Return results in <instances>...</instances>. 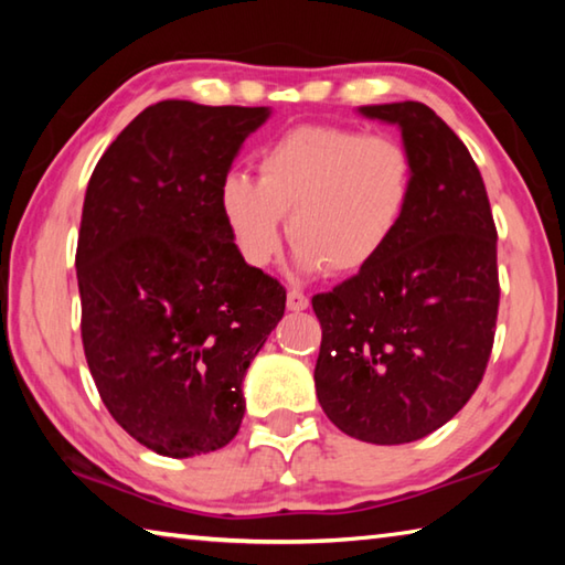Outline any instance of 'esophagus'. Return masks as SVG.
Segmentation results:
<instances>
[{
  "mask_svg": "<svg viewBox=\"0 0 565 565\" xmlns=\"http://www.w3.org/2000/svg\"><path fill=\"white\" fill-rule=\"evenodd\" d=\"M286 306H289V311H303L309 309V296L299 289H291L286 294Z\"/></svg>",
  "mask_w": 565,
  "mask_h": 565,
  "instance_id": "esophagus-1",
  "label": "esophagus"
}]
</instances>
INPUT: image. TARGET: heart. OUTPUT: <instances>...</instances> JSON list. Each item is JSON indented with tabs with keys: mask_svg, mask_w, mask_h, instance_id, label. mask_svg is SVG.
Segmentation results:
<instances>
[{
	"mask_svg": "<svg viewBox=\"0 0 565 565\" xmlns=\"http://www.w3.org/2000/svg\"><path fill=\"white\" fill-rule=\"evenodd\" d=\"M259 179L226 171L218 212L248 266H266L286 234L301 271L349 274L384 252L414 194V159L388 134L303 124L256 157Z\"/></svg>",
	"mask_w": 565,
	"mask_h": 565,
	"instance_id": "heart-1",
	"label": "heart"
}]
</instances>
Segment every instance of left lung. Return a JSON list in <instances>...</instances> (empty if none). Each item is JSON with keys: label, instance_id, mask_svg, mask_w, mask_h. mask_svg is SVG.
<instances>
[{"label": "left lung", "instance_id": "8db88e82", "mask_svg": "<svg viewBox=\"0 0 565 565\" xmlns=\"http://www.w3.org/2000/svg\"><path fill=\"white\" fill-rule=\"evenodd\" d=\"M359 111L401 129L414 194L384 252L311 299L321 321L313 381L333 426L396 446L441 428L481 384L499 317V234L481 171L434 109Z\"/></svg>", "mask_w": 565, "mask_h": 565}]
</instances>
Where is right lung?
Instances as JSON below:
<instances>
[{
    "mask_svg": "<svg viewBox=\"0 0 565 565\" xmlns=\"http://www.w3.org/2000/svg\"><path fill=\"white\" fill-rule=\"evenodd\" d=\"M269 107L167 99L94 167L76 244L82 343L114 420L159 456L224 448L284 286L234 248L218 181Z\"/></svg>",
    "mask_w": 565,
    "mask_h": 565,
    "instance_id": "right-lung-1",
    "label": "right lung"
}]
</instances>
